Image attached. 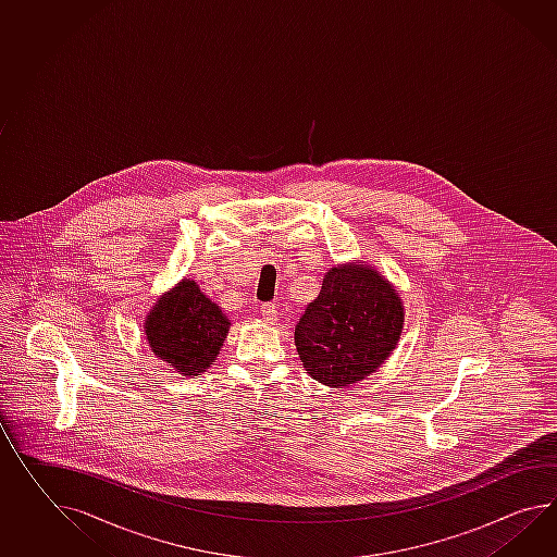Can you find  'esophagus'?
<instances>
[{"label":"esophagus","instance_id":"obj_1","mask_svg":"<svg viewBox=\"0 0 557 557\" xmlns=\"http://www.w3.org/2000/svg\"><path fill=\"white\" fill-rule=\"evenodd\" d=\"M260 313L264 317V321L267 323H276V307L272 305V302H264V305H260Z\"/></svg>","mask_w":557,"mask_h":557}]
</instances>
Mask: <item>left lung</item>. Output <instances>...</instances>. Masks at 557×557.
<instances>
[{"label": "left lung", "instance_id": "8db88e82", "mask_svg": "<svg viewBox=\"0 0 557 557\" xmlns=\"http://www.w3.org/2000/svg\"><path fill=\"white\" fill-rule=\"evenodd\" d=\"M404 314L396 286L375 267L361 260L331 267L295 327L302 368L329 387L366 380L398 347Z\"/></svg>", "mask_w": 557, "mask_h": 557}]
</instances>
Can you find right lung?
<instances>
[{"label":"right lung","instance_id":"obj_1","mask_svg":"<svg viewBox=\"0 0 557 557\" xmlns=\"http://www.w3.org/2000/svg\"><path fill=\"white\" fill-rule=\"evenodd\" d=\"M230 327L228 317L198 283L182 278L145 314L144 333L153 356L184 377H198L214 366Z\"/></svg>","mask_w":557,"mask_h":557}]
</instances>
